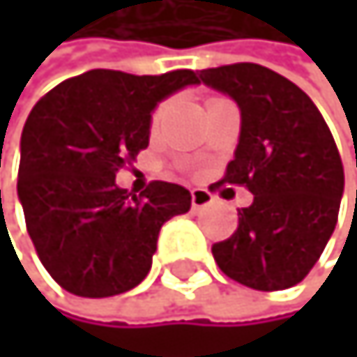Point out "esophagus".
I'll return each instance as SVG.
<instances>
[{
  "instance_id": "1",
  "label": "esophagus",
  "mask_w": 357,
  "mask_h": 357,
  "mask_svg": "<svg viewBox=\"0 0 357 357\" xmlns=\"http://www.w3.org/2000/svg\"><path fill=\"white\" fill-rule=\"evenodd\" d=\"M190 203H192V210H201V208H208L212 203V195L203 188H197L190 192Z\"/></svg>"
}]
</instances>
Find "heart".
<instances>
[{
  "instance_id": "obj_1",
  "label": "heart",
  "mask_w": 357,
  "mask_h": 357,
  "mask_svg": "<svg viewBox=\"0 0 357 357\" xmlns=\"http://www.w3.org/2000/svg\"><path fill=\"white\" fill-rule=\"evenodd\" d=\"M165 109H167V105H160V107L156 109V113H154V119H152V121H154V124H156V121L160 119V115H162V111H165Z\"/></svg>"
}]
</instances>
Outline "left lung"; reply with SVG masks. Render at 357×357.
<instances>
[{
	"mask_svg": "<svg viewBox=\"0 0 357 357\" xmlns=\"http://www.w3.org/2000/svg\"><path fill=\"white\" fill-rule=\"evenodd\" d=\"M199 81L229 93L242 113L236 158L218 184L255 195L212 255L250 289H289L317 264L338 220L345 173L334 137L308 96L266 66L208 68Z\"/></svg>",
	"mask_w": 357,
	"mask_h": 357,
	"instance_id": "1",
	"label": "left lung"
}]
</instances>
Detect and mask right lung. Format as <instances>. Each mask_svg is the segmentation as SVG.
Wrapping results in <instances>:
<instances>
[{
  "instance_id": "obj_1",
  "label": "right lung",
  "mask_w": 357,
  "mask_h": 357,
  "mask_svg": "<svg viewBox=\"0 0 357 357\" xmlns=\"http://www.w3.org/2000/svg\"><path fill=\"white\" fill-rule=\"evenodd\" d=\"M199 83L192 70L128 75L89 70L31 109L21 135L19 199L27 233L53 280L81 298L137 287L152 268L160 227L190 210V192L149 182L137 197L115 186L149 143L154 107Z\"/></svg>"
}]
</instances>
